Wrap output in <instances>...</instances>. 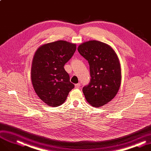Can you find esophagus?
<instances>
[{
  "instance_id": "1",
  "label": "esophagus",
  "mask_w": 151,
  "mask_h": 151,
  "mask_svg": "<svg viewBox=\"0 0 151 151\" xmlns=\"http://www.w3.org/2000/svg\"><path fill=\"white\" fill-rule=\"evenodd\" d=\"M81 87V83H77V84H76L75 85V87H76V88H79V87Z\"/></svg>"
}]
</instances>
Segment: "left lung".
Returning a JSON list of instances; mask_svg holds the SVG:
<instances>
[{
	"label": "left lung",
	"instance_id": "1",
	"mask_svg": "<svg viewBox=\"0 0 151 151\" xmlns=\"http://www.w3.org/2000/svg\"><path fill=\"white\" fill-rule=\"evenodd\" d=\"M78 51L89 64L90 81L82 88L87 101L100 107L116 96L121 84L119 59L112 48L99 41H88L78 47Z\"/></svg>",
	"mask_w": 151,
	"mask_h": 151
}]
</instances>
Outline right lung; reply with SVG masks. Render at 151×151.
I'll return each instance as SVG.
<instances>
[{
    "instance_id": "1",
    "label": "right lung",
    "mask_w": 151,
    "mask_h": 151,
    "mask_svg": "<svg viewBox=\"0 0 151 151\" xmlns=\"http://www.w3.org/2000/svg\"><path fill=\"white\" fill-rule=\"evenodd\" d=\"M76 50L75 44L59 40L42 45L36 51L32 61V82L35 92L46 105H61L74 88L64 66Z\"/></svg>"
}]
</instances>
